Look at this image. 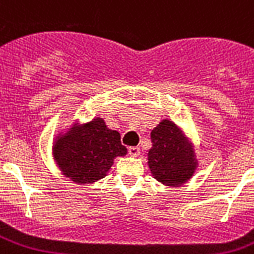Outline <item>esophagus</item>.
<instances>
[{"instance_id":"34e87169","label":"esophagus","mask_w":254,"mask_h":254,"mask_svg":"<svg viewBox=\"0 0 254 254\" xmlns=\"http://www.w3.org/2000/svg\"><path fill=\"white\" fill-rule=\"evenodd\" d=\"M127 151H129V154H130L131 157H138V155L141 154V149H139L138 146H130L127 149Z\"/></svg>"}]
</instances>
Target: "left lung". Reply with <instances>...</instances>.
<instances>
[{"label":"left lung","mask_w":254,"mask_h":254,"mask_svg":"<svg viewBox=\"0 0 254 254\" xmlns=\"http://www.w3.org/2000/svg\"><path fill=\"white\" fill-rule=\"evenodd\" d=\"M151 149L147 153L153 177L163 185L179 187L195 173L197 166L192 146L181 129L163 120L150 133Z\"/></svg>","instance_id":"1"}]
</instances>
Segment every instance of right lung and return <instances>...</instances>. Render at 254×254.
<instances>
[{"instance_id": "add662e5", "label": "right lung", "mask_w": 254, "mask_h": 254, "mask_svg": "<svg viewBox=\"0 0 254 254\" xmlns=\"http://www.w3.org/2000/svg\"><path fill=\"white\" fill-rule=\"evenodd\" d=\"M53 153L62 173L84 185L105 177L116 157H124L127 150L119 131L108 129L103 119L95 117L84 125H71L57 138Z\"/></svg>"}]
</instances>
